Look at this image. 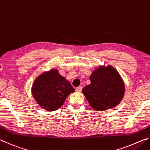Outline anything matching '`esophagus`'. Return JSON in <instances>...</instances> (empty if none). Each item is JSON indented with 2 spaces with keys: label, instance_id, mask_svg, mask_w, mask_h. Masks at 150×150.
I'll return each instance as SVG.
<instances>
[{
  "label": "esophagus",
  "instance_id": "esophagus-1",
  "mask_svg": "<svg viewBox=\"0 0 150 150\" xmlns=\"http://www.w3.org/2000/svg\"><path fill=\"white\" fill-rule=\"evenodd\" d=\"M82 88H83L82 86H79L78 87L76 88V91H77V92H81V91H82Z\"/></svg>",
  "mask_w": 150,
  "mask_h": 150
}]
</instances>
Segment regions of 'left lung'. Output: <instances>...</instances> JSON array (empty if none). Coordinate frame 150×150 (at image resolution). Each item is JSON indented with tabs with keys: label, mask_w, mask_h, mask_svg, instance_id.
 <instances>
[{
	"label": "left lung",
	"mask_w": 150,
	"mask_h": 150,
	"mask_svg": "<svg viewBox=\"0 0 150 150\" xmlns=\"http://www.w3.org/2000/svg\"><path fill=\"white\" fill-rule=\"evenodd\" d=\"M91 84L83 88L90 106L97 111L114 108L122 99L125 87L120 74L110 65L100 66L90 76Z\"/></svg>",
	"instance_id": "left-lung-1"
}]
</instances>
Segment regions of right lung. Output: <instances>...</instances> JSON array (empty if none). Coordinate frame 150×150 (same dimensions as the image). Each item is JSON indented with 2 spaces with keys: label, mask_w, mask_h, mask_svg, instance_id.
Returning a JSON list of instances; mask_svg holds the SVG:
<instances>
[{
  "label": "right lung",
  "mask_w": 150,
  "mask_h": 150,
  "mask_svg": "<svg viewBox=\"0 0 150 150\" xmlns=\"http://www.w3.org/2000/svg\"><path fill=\"white\" fill-rule=\"evenodd\" d=\"M75 91L71 83L62 77L57 69H51L36 78L32 87V95L45 110L59 109L66 98Z\"/></svg>",
  "instance_id": "right-lung-1"
}]
</instances>
